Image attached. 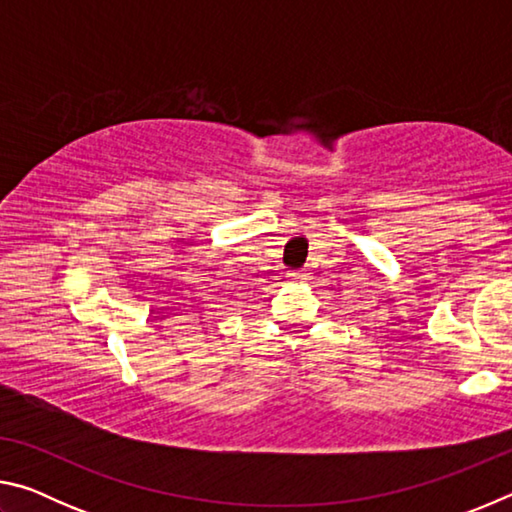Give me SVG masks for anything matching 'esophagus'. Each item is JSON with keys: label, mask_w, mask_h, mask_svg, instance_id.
Wrapping results in <instances>:
<instances>
[{"label": "esophagus", "mask_w": 512, "mask_h": 512, "mask_svg": "<svg viewBox=\"0 0 512 512\" xmlns=\"http://www.w3.org/2000/svg\"><path fill=\"white\" fill-rule=\"evenodd\" d=\"M291 277H293V280H296V282H307V280H309V273H307V271H293Z\"/></svg>", "instance_id": "1"}]
</instances>
